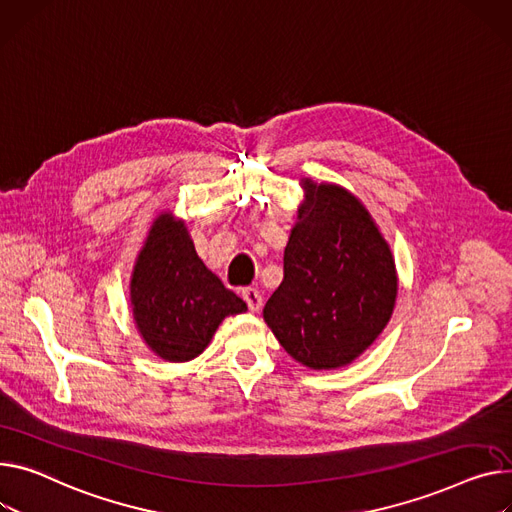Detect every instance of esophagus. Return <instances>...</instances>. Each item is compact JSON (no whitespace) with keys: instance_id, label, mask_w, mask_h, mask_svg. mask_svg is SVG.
Segmentation results:
<instances>
[{"instance_id":"1","label":"esophagus","mask_w":512,"mask_h":512,"mask_svg":"<svg viewBox=\"0 0 512 512\" xmlns=\"http://www.w3.org/2000/svg\"><path fill=\"white\" fill-rule=\"evenodd\" d=\"M243 298H245V302L249 304V309L253 313H257L261 306H263V296H261V292L257 288H245L243 290Z\"/></svg>"}]
</instances>
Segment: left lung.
I'll use <instances>...</instances> for the list:
<instances>
[{
  "label": "left lung",
  "mask_w": 512,
  "mask_h": 512,
  "mask_svg": "<svg viewBox=\"0 0 512 512\" xmlns=\"http://www.w3.org/2000/svg\"><path fill=\"white\" fill-rule=\"evenodd\" d=\"M300 187L284 280L263 319L296 362L333 370L352 364L387 327L397 300L395 257L354 193L311 179Z\"/></svg>",
  "instance_id": "left-lung-1"
}]
</instances>
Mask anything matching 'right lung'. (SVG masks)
<instances>
[{
	"instance_id": "right-lung-1",
	"label": "right lung",
	"mask_w": 512,
	"mask_h": 512,
	"mask_svg": "<svg viewBox=\"0 0 512 512\" xmlns=\"http://www.w3.org/2000/svg\"><path fill=\"white\" fill-rule=\"evenodd\" d=\"M129 298L144 344L166 362L197 358L226 317L247 313V302L199 259L173 212L154 218L131 271Z\"/></svg>"
}]
</instances>
